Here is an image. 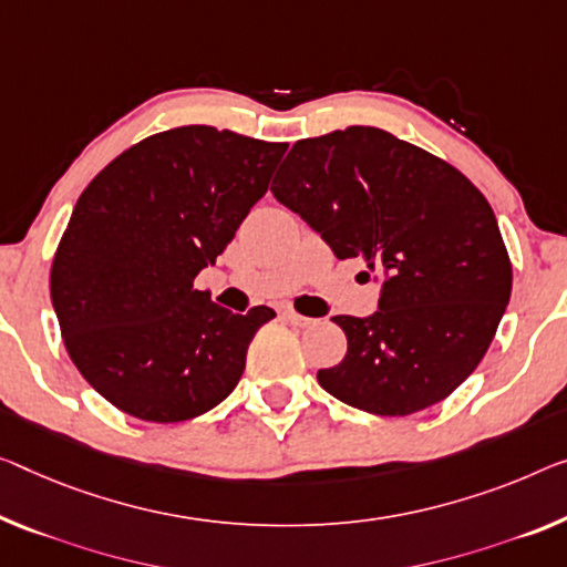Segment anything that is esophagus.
<instances>
[{"label": "esophagus", "instance_id": "obj_1", "mask_svg": "<svg viewBox=\"0 0 567 567\" xmlns=\"http://www.w3.org/2000/svg\"><path fill=\"white\" fill-rule=\"evenodd\" d=\"M284 317L289 319L293 327H299V329H307V327H313V324H317V319H311V317H303V313H299V311H286Z\"/></svg>", "mask_w": 567, "mask_h": 567}]
</instances>
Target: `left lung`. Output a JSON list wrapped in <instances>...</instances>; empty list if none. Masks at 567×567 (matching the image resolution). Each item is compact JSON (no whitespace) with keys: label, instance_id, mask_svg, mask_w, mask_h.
Here are the masks:
<instances>
[{"label":"left lung","instance_id":"obj_1","mask_svg":"<svg viewBox=\"0 0 567 567\" xmlns=\"http://www.w3.org/2000/svg\"><path fill=\"white\" fill-rule=\"evenodd\" d=\"M274 197L339 260L385 276L372 317H334L347 354L319 385L374 415L441 403L489 350L512 293V260L486 197L441 156L374 126L291 146Z\"/></svg>","mask_w":567,"mask_h":567}]
</instances>
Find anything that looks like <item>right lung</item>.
<instances>
[{
	"label": "right lung",
	"mask_w": 567,
	"mask_h": 567,
	"mask_svg": "<svg viewBox=\"0 0 567 567\" xmlns=\"http://www.w3.org/2000/svg\"><path fill=\"white\" fill-rule=\"evenodd\" d=\"M289 144L177 126L128 146L78 197L50 268L78 372L146 423L223 403L274 309L233 313L195 289L235 238Z\"/></svg>",
	"instance_id": "add662e5"
}]
</instances>
